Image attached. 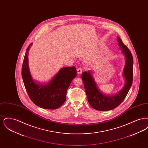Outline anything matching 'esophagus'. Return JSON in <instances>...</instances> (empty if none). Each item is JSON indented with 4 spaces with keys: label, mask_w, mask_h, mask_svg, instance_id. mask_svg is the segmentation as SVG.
Wrapping results in <instances>:
<instances>
[{
    "label": "esophagus",
    "mask_w": 148,
    "mask_h": 148,
    "mask_svg": "<svg viewBox=\"0 0 148 148\" xmlns=\"http://www.w3.org/2000/svg\"><path fill=\"white\" fill-rule=\"evenodd\" d=\"M77 73L78 74H81L82 73V69L81 68H77Z\"/></svg>",
    "instance_id": "1"
}]
</instances>
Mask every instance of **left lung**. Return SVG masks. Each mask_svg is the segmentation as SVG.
Here are the masks:
<instances>
[{
  "label": "left lung",
  "instance_id": "left-lung-1",
  "mask_svg": "<svg viewBox=\"0 0 148 148\" xmlns=\"http://www.w3.org/2000/svg\"><path fill=\"white\" fill-rule=\"evenodd\" d=\"M117 40L122 53L125 58V64L123 75L125 79V84L123 89L113 95H106L101 92L92 76L90 71H84L82 75L85 90L89 104L92 108L100 111H107L114 109L124 100L133 83V58L127 46L117 36Z\"/></svg>",
  "mask_w": 148,
  "mask_h": 148
}]
</instances>
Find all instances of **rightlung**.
I'll list each match as a JSON object with an SVG mask.
<instances>
[{"mask_svg":"<svg viewBox=\"0 0 148 148\" xmlns=\"http://www.w3.org/2000/svg\"><path fill=\"white\" fill-rule=\"evenodd\" d=\"M28 47L22 65L21 75L29 97L36 106L46 109H56L66 100L67 90L77 76L75 66L65 67L59 71L49 83L40 84L34 81L29 71Z\"/></svg>","mask_w":148,"mask_h":148,"instance_id":"obj_1","label":"right lung"}]
</instances>
